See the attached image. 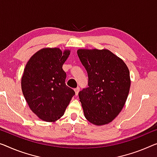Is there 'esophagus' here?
I'll list each match as a JSON object with an SVG mask.
<instances>
[{"instance_id": "esophagus-1", "label": "esophagus", "mask_w": 157, "mask_h": 157, "mask_svg": "<svg viewBox=\"0 0 157 157\" xmlns=\"http://www.w3.org/2000/svg\"><path fill=\"white\" fill-rule=\"evenodd\" d=\"M74 90H75V95L78 96V93L79 92V87H77V88L75 89Z\"/></svg>"}]
</instances>
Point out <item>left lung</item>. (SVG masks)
Wrapping results in <instances>:
<instances>
[{
	"label": "left lung",
	"mask_w": 157,
	"mask_h": 157,
	"mask_svg": "<svg viewBox=\"0 0 157 157\" xmlns=\"http://www.w3.org/2000/svg\"><path fill=\"white\" fill-rule=\"evenodd\" d=\"M77 52L89 78V87L79 92L85 118L96 125L111 123L127 100L130 87L128 67L108 49L81 48Z\"/></svg>",
	"instance_id": "left-lung-1"
}]
</instances>
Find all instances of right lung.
Segmentation results:
<instances>
[{
  "label": "right lung",
  "instance_id": "add662e5",
  "mask_svg": "<svg viewBox=\"0 0 157 157\" xmlns=\"http://www.w3.org/2000/svg\"><path fill=\"white\" fill-rule=\"evenodd\" d=\"M70 53V50L44 48L25 66L21 79L23 95L32 112L44 121L55 122L61 118L75 94L65 85L63 70Z\"/></svg>",
  "mask_w": 157,
  "mask_h": 157
}]
</instances>
